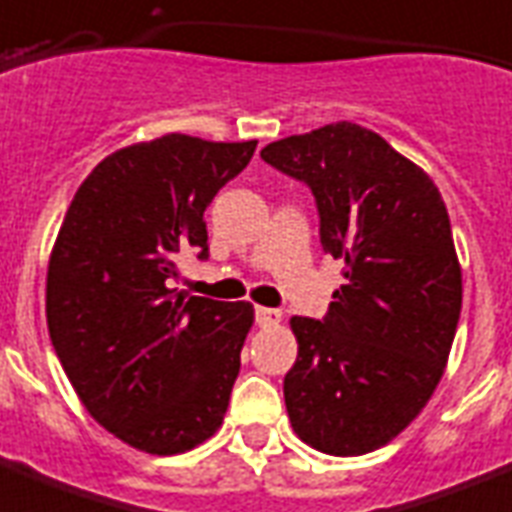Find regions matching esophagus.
<instances>
[{
    "label": "esophagus",
    "mask_w": 512,
    "mask_h": 512,
    "mask_svg": "<svg viewBox=\"0 0 512 512\" xmlns=\"http://www.w3.org/2000/svg\"><path fill=\"white\" fill-rule=\"evenodd\" d=\"M282 322V314L277 308H256V324L259 327H277Z\"/></svg>",
    "instance_id": "esophagus-1"
}]
</instances>
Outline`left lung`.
<instances>
[{"mask_svg":"<svg viewBox=\"0 0 512 512\" xmlns=\"http://www.w3.org/2000/svg\"><path fill=\"white\" fill-rule=\"evenodd\" d=\"M261 159L311 188L324 251L345 261L324 322L290 319L293 432L337 458L379 450L424 411L453 348L463 277L445 201L418 164L348 120L269 143Z\"/></svg>","mask_w":512,"mask_h":512,"instance_id":"8db88e82","label":"left lung"}]
</instances>
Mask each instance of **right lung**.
Instances as JSON below:
<instances>
[{"mask_svg": "<svg viewBox=\"0 0 512 512\" xmlns=\"http://www.w3.org/2000/svg\"><path fill=\"white\" fill-rule=\"evenodd\" d=\"M256 141L167 133L83 180L46 269V324L86 411L149 455L188 453L225 421L248 301L177 293L180 253L209 256L204 211Z\"/></svg>", "mask_w": 512, "mask_h": 512, "instance_id": "right-lung-1", "label": "right lung"}]
</instances>
